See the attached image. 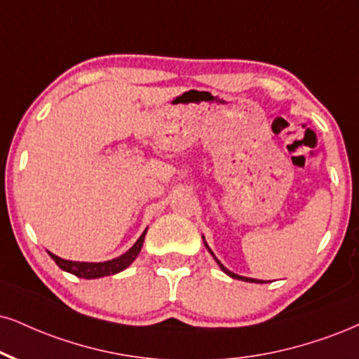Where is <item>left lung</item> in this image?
<instances>
[{
	"label": "left lung",
	"mask_w": 359,
	"mask_h": 359,
	"mask_svg": "<svg viewBox=\"0 0 359 359\" xmlns=\"http://www.w3.org/2000/svg\"><path fill=\"white\" fill-rule=\"evenodd\" d=\"M203 243H205L206 250H208V251H210V253H211V256H213V258H215V261H216V263H218V266L221 268V271H223V273H226V274H228V276H231V278H234V280H241V281H248V283H264L263 280H255V278H246V276H240V274H236V273L229 271V269H228L226 266H223V263H221V261H219L218 258H216V256H215V253H213V251H211V248H210V246H208V243H206V240H205V236H203Z\"/></svg>",
	"instance_id": "left-lung-1"
}]
</instances>
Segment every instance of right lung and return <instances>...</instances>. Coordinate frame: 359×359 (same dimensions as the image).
Wrapping results in <instances>:
<instances>
[{
    "mask_svg": "<svg viewBox=\"0 0 359 359\" xmlns=\"http://www.w3.org/2000/svg\"><path fill=\"white\" fill-rule=\"evenodd\" d=\"M146 231L148 228L144 229L143 234L136 240L135 245H133L126 253H123L118 258L108 259V261H101V263H90V261H72V259H63L60 256L53 255L51 251H48V255L51 256V259L60 266L63 271L72 273L78 278H85V280H96V278H103V276H111V274H116L123 269H126L130 264L138 258L141 248H143V241L146 236Z\"/></svg>",
    "mask_w": 359,
    "mask_h": 359,
    "instance_id": "obj_1",
    "label": "right lung"
}]
</instances>
